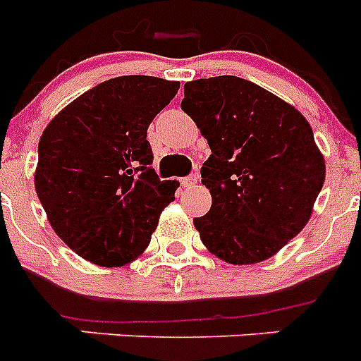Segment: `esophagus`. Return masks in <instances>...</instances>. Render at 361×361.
I'll use <instances>...</instances> for the list:
<instances>
[{
	"mask_svg": "<svg viewBox=\"0 0 361 361\" xmlns=\"http://www.w3.org/2000/svg\"><path fill=\"white\" fill-rule=\"evenodd\" d=\"M197 180H199V173H197V171H191L188 177L180 178V184H183L184 188H191L193 184H197Z\"/></svg>",
	"mask_w": 361,
	"mask_h": 361,
	"instance_id": "esophagus-1",
	"label": "esophagus"
}]
</instances>
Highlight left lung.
I'll return each mask as SVG.
<instances>
[{
	"label": "left lung",
	"instance_id": "1",
	"mask_svg": "<svg viewBox=\"0 0 361 361\" xmlns=\"http://www.w3.org/2000/svg\"><path fill=\"white\" fill-rule=\"evenodd\" d=\"M180 108L208 139L200 168L212 209L193 219L202 244L229 264L273 257L311 216L325 162L305 117L235 75L184 85Z\"/></svg>",
	"mask_w": 361,
	"mask_h": 361
}]
</instances>
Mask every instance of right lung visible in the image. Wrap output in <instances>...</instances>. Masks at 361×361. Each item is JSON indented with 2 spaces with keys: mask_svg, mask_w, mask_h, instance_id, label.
<instances>
[{
  "mask_svg": "<svg viewBox=\"0 0 361 361\" xmlns=\"http://www.w3.org/2000/svg\"><path fill=\"white\" fill-rule=\"evenodd\" d=\"M177 81L123 75L88 90L44 128L36 191L50 226L97 266H124L148 247L177 184L152 168L148 126Z\"/></svg>",
  "mask_w": 361,
  "mask_h": 361,
  "instance_id": "obj_1",
  "label": "right lung"
}]
</instances>
